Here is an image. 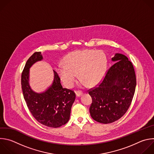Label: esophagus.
<instances>
[{
    "instance_id": "esophagus-1",
    "label": "esophagus",
    "mask_w": 154,
    "mask_h": 154,
    "mask_svg": "<svg viewBox=\"0 0 154 154\" xmlns=\"http://www.w3.org/2000/svg\"><path fill=\"white\" fill-rule=\"evenodd\" d=\"M82 94H83V92H82V91H76V92H75V95H76V97H80Z\"/></svg>"
}]
</instances>
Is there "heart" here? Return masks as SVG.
Instances as JSON below:
<instances>
[{"label": "heart", "instance_id": "b5f03b06", "mask_svg": "<svg viewBox=\"0 0 154 154\" xmlns=\"http://www.w3.org/2000/svg\"><path fill=\"white\" fill-rule=\"evenodd\" d=\"M106 68V58L100 50L82 49L68 54L59 63L56 71L68 88L73 86L79 73L80 79L89 86L97 85L103 78Z\"/></svg>", "mask_w": 154, "mask_h": 154}]
</instances>
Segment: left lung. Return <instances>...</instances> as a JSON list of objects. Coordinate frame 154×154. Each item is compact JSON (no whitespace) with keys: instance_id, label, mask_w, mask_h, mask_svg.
<instances>
[{"instance_id":"1","label":"left lung","mask_w":154,"mask_h":154,"mask_svg":"<svg viewBox=\"0 0 154 154\" xmlns=\"http://www.w3.org/2000/svg\"><path fill=\"white\" fill-rule=\"evenodd\" d=\"M112 61L116 62L102 82L89 92L92 97L90 115L103 124L113 123L124 116L131 105L137 84L134 66L126 56L116 53Z\"/></svg>"}]
</instances>
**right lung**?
<instances>
[{"label": "right lung", "instance_id": "obj_1", "mask_svg": "<svg viewBox=\"0 0 154 154\" xmlns=\"http://www.w3.org/2000/svg\"><path fill=\"white\" fill-rule=\"evenodd\" d=\"M43 59L41 52L34 53L27 60L22 74L21 84L24 99L34 119L50 128H59L69 120L75 93L63 88L60 79L53 70V82L45 91L36 92L29 85V69L36 62Z\"/></svg>", "mask_w": 154, "mask_h": 154}]
</instances>
